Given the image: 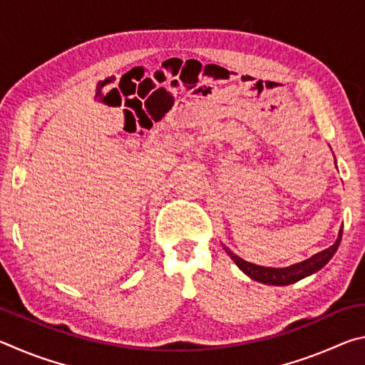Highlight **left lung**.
Here are the masks:
<instances>
[{"label":"left lung","mask_w":365,"mask_h":365,"mask_svg":"<svg viewBox=\"0 0 365 365\" xmlns=\"http://www.w3.org/2000/svg\"><path fill=\"white\" fill-rule=\"evenodd\" d=\"M341 235H343V230H339L336 242L333 243L330 248L317 252V255H314L312 257L306 259V261L298 262L294 265H289V267H283V269L261 267V265L246 262V261H243L242 257L233 255L232 251H228L227 248L225 250H227L228 255H230V257L233 259V262L237 264L246 275H250L252 280L261 282V283H267V285L282 287V285H289V283L298 282L301 279H304V277L314 274V272L322 269L324 265L330 261L331 256L336 252L339 242H341Z\"/></svg>","instance_id":"8db88e82"}]
</instances>
